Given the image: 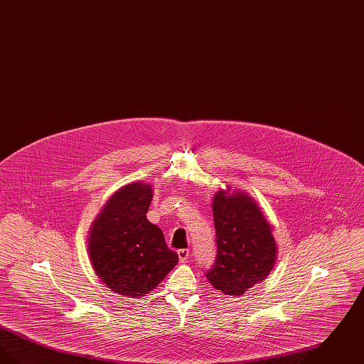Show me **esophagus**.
Masks as SVG:
<instances>
[{
	"mask_svg": "<svg viewBox=\"0 0 364 364\" xmlns=\"http://www.w3.org/2000/svg\"><path fill=\"white\" fill-rule=\"evenodd\" d=\"M177 255H178L180 263H186L188 260V257H190V251L188 250H178Z\"/></svg>",
	"mask_w": 364,
	"mask_h": 364,
	"instance_id": "34e87169",
	"label": "esophagus"
}]
</instances>
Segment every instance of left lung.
Returning a JSON list of instances; mask_svg holds the SVG:
<instances>
[{
  "instance_id": "left-lung-1",
  "label": "left lung",
  "mask_w": 364,
  "mask_h": 364,
  "mask_svg": "<svg viewBox=\"0 0 364 364\" xmlns=\"http://www.w3.org/2000/svg\"><path fill=\"white\" fill-rule=\"evenodd\" d=\"M217 259L206 272L215 291L242 296L273 270L278 247L273 225L252 196L220 188L213 196Z\"/></svg>"
}]
</instances>
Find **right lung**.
<instances>
[{
  "mask_svg": "<svg viewBox=\"0 0 364 364\" xmlns=\"http://www.w3.org/2000/svg\"><path fill=\"white\" fill-rule=\"evenodd\" d=\"M149 183L122 186L90 226L87 251L100 281L116 294L141 297L156 289L178 262L162 230L147 220Z\"/></svg>",
  "mask_w": 364,
  "mask_h": 364,
  "instance_id": "right-lung-1",
  "label": "right lung"
}]
</instances>
